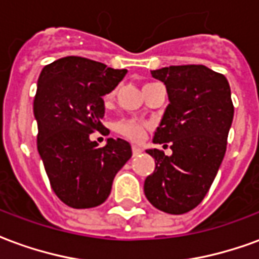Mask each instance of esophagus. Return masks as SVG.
Here are the masks:
<instances>
[{"label":"esophagus","mask_w":259,"mask_h":259,"mask_svg":"<svg viewBox=\"0 0 259 259\" xmlns=\"http://www.w3.org/2000/svg\"><path fill=\"white\" fill-rule=\"evenodd\" d=\"M132 151H133V155H139V154H141L143 152V150H141V147L139 146H132Z\"/></svg>","instance_id":"obj_1"}]
</instances>
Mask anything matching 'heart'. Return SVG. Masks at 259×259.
Returning <instances> with one entry per match:
<instances>
[{"mask_svg": "<svg viewBox=\"0 0 259 259\" xmlns=\"http://www.w3.org/2000/svg\"><path fill=\"white\" fill-rule=\"evenodd\" d=\"M113 96V93H111L107 97V100H109ZM116 132H119L120 135L127 137L130 140L140 141L144 139L146 135V124L137 122V120H120L116 124Z\"/></svg>", "mask_w": 259, "mask_h": 259, "instance_id": "heart-1", "label": "heart"}]
</instances>
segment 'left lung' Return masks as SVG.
I'll use <instances>...</instances> for the list:
<instances>
[{
	"instance_id": "1",
	"label": "left lung",
	"mask_w": 259,
	"mask_h": 259,
	"mask_svg": "<svg viewBox=\"0 0 259 259\" xmlns=\"http://www.w3.org/2000/svg\"><path fill=\"white\" fill-rule=\"evenodd\" d=\"M168 93L169 105L154 133V143H170L172 155L147 150L155 170L147 176V200L159 211L180 215L200 204L226 152L233 102L226 77L204 65L151 70Z\"/></svg>"
}]
</instances>
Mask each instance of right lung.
<instances>
[{"label": "right lung", "instance_id": "1", "mask_svg": "<svg viewBox=\"0 0 259 259\" xmlns=\"http://www.w3.org/2000/svg\"><path fill=\"white\" fill-rule=\"evenodd\" d=\"M126 73L81 57L57 59L40 73L33 104L37 150L54 193L72 208L101 205L115 175L132 157V147L122 139L109 137L101 148L90 140L96 130L105 135L102 97Z\"/></svg>", "mask_w": 259, "mask_h": 259}]
</instances>
